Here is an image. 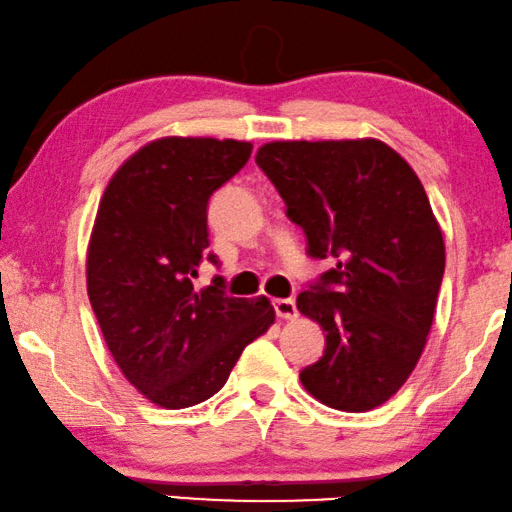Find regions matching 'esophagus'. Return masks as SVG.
Instances as JSON below:
<instances>
[{"instance_id":"34e87169","label":"esophagus","mask_w":512,"mask_h":512,"mask_svg":"<svg viewBox=\"0 0 512 512\" xmlns=\"http://www.w3.org/2000/svg\"><path fill=\"white\" fill-rule=\"evenodd\" d=\"M273 311H276L280 320L297 318V304L292 299H273Z\"/></svg>"}]
</instances>
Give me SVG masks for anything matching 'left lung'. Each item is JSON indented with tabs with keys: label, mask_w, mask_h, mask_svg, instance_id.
Masks as SVG:
<instances>
[{
	"label": "left lung",
	"mask_w": 512,
	"mask_h": 512,
	"mask_svg": "<svg viewBox=\"0 0 512 512\" xmlns=\"http://www.w3.org/2000/svg\"><path fill=\"white\" fill-rule=\"evenodd\" d=\"M255 162L304 229L306 255L334 257L297 297L327 331L301 383L336 410L380 406L413 373L443 283V234L420 178L376 139L276 141Z\"/></svg>",
	"instance_id": "obj_1"
}]
</instances>
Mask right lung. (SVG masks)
<instances>
[{
  "mask_svg": "<svg viewBox=\"0 0 512 512\" xmlns=\"http://www.w3.org/2000/svg\"><path fill=\"white\" fill-rule=\"evenodd\" d=\"M248 141L169 136L143 146L106 187L88 248V297L115 364L162 408L206 401L243 348L276 320L269 299H236L225 278L197 290L208 201L246 167Z\"/></svg>",
  "mask_w": 512,
  "mask_h": 512,
  "instance_id": "1",
  "label": "right lung"
}]
</instances>
